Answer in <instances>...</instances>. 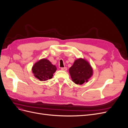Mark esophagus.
I'll return each mask as SVG.
<instances>
[{
    "instance_id": "obj_1",
    "label": "esophagus",
    "mask_w": 128,
    "mask_h": 128,
    "mask_svg": "<svg viewBox=\"0 0 128 128\" xmlns=\"http://www.w3.org/2000/svg\"><path fill=\"white\" fill-rule=\"evenodd\" d=\"M61 69L63 71H66L67 70V67H62L61 68Z\"/></svg>"
}]
</instances>
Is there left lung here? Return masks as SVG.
Wrapping results in <instances>:
<instances>
[{"mask_svg": "<svg viewBox=\"0 0 128 128\" xmlns=\"http://www.w3.org/2000/svg\"><path fill=\"white\" fill-rule=\"evenodd\" d=\"M69 71L72 80L76 84L80 85L88 82L93 73L91 66L88 62L83 59L75 60Z\"/></svg>", "mask_w": 128, "mask_h": 128, "instance_id": "obj_1", "label": "left lung"}]
</instances>
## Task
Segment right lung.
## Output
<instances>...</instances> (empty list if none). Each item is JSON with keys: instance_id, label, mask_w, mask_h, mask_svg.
Masks as SVG:
<instances>
[{"instance_id": "right-lung-1", "label": "right lung", "mask_w": 128, "mask_h": 128, "mask_svg": "<svg viewBox=\"0 0 128 128\" xmlns=\"http://www.w3.org/2000/svg\"><path fill=\"white\" fill-rule=\"evenodd\" d=\"M56 67L47 59H42L38 61L32 67V70L34 76L40 80H46L52 78L53 73Z\"/></svg>"}]
</instances>
